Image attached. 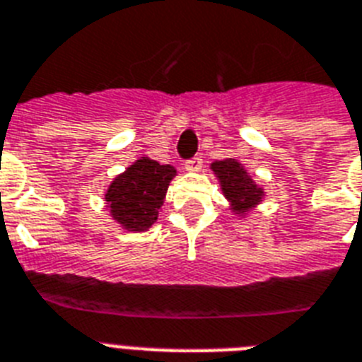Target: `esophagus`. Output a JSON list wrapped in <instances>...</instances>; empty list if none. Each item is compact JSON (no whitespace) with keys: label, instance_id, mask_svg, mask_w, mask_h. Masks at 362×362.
<instances>
[{"label":"esophagus","instance_id":"obj_1","mask_svg":"<svg viewBox=\"0 0 362 362\" xmlns=\"http://www.w3.org/2000/svg\"><path fill=\"white\" fill-rule=\"evenodd\" d=\"M199 168H202V159H199V157H194V159L185 163V170H187V172H198Z\"/></svg>","mask_w":362,"mask_h":362}]
</instances>
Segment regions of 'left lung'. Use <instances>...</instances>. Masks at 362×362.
Instances as JSON below:
<instances>
[{"instance_id": "8db88e82", "label": "left lung", "mask_w": 362, "mask_h": 362, "mask_svg": "<svg viewBox=\"0 0 362 362\" xmlns=\"http://www.w3.org/2000/svg\"><path fill=\"white\" fill-rule=\"evenodd\" d=\"M211 172L218 179L231 213L237 214L238 218L247 216L253 209L261 205L264 196H267L264 188L253 181V177L247 174V170L242 166L240 160H214L211 164Z\"/></svg>"}]
</instances>
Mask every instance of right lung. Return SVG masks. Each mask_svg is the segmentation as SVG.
Listing matches in <instances>:
<instances>
[{"label":"right lung","mask_w":362,"mask_h":362,"mask_svg":"<svg viewBox=\"0 0 362 362\" xmlns=\"http://www.w3.org/2000/svg\"><path fill=\"white\" fill-rule=\"evenodd\" d=\"M175 175L177 170L170 164H159L149 157L136 159L110 181L103 194L110 218L127 231H148L157 222Z\"/></svg>","instance_id":"right-lung-1"}]
</instances>
